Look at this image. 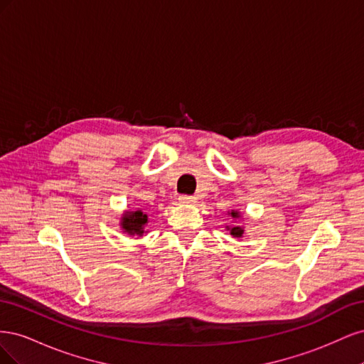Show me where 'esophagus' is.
I'll use <instances>...</instances> for the list:
<instances>
[{
	"label": "esophagus",
	"mask_w": 364,
	"mask_h": 364,
	"mask_svg": "<svg viewBox=\"0 0 364 364\" xmlns=\"http://www.w3.org/2000/svg\"><path fill=\"white\" fill-rule=\"evenodd\" d=\"M179 202L182 205H194L197 202V199L194 196H188V194H182L179 196Z\"/></svg>",
	"instance_id": "esophagus-1"
}]
</instances>
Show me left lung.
<instances>
[{"label":"left lung","instance_id":"obj_1","mask_svg":"<svg viewBox=\"0 0 364 364\" xmlns=\"http://www.w3.org/2000/svg\"><path fill=\"white\" fill-rule=\"evenodd\" d=\"M230 215H232L234 218H237V217H238V213L232 211V213H230ZM243 234H245V229L240 228V226H234L232 229H230V235H234V237H237V238L243 237Z\"/></svg>","mask_w":364,"mask_h":364}]
</instances>
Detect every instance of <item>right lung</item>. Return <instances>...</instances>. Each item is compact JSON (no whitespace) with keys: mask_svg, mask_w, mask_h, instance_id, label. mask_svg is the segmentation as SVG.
<instances>
[{"mask_svg":"<svg viewBox=\"0 0 364 364\" xmlns=\"http://www.w3.org/2000/svg\"><path fill=\"white\" fill-rule=\"evenodd\" d=\"M147 214L142 211H134V213H127L123 217V229L124 232L130 235H142L144 234V226L147 223Z\"/></svg>","mask_w":364,"mask_h":364,"instance_id":"1","label":"right lung"}]
</instances>
